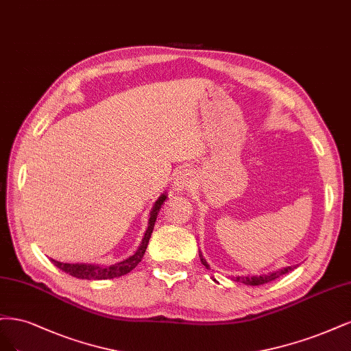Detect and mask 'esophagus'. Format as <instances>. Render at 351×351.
<instances>
[{
    "mask_svg": "<svg viewBox=\"0 0 351 351\" xmlns=\"http://www.w3.org/2000/svg\"><path fill=\"white\" fill-rule=\"evenodd\" d=\"M194 185H195V175L191 171V169H182V171H179L176 173L175 180H173L175 191H178V192L188 191L191 188H194Z\"/></svg>",
    "mask_w": 351,
    "mask_h": 351,
    "instance_id": "obj_1",
    "label": "esophagus"
}]
</instances>
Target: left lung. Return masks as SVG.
<instances>
[{"instance_id": "left-lung-1", "label": "left lung", "mask_w": 351, "mask_h": 351, "mask_svg": "<svg viewBox=\"0 0 351 351\" xmlns=\"http://www.w3.org/2000/svg\"><path fill=\"white\" fill-rule=\"evenodd\" d=\"M199 259L202 265H204L206 268H210V265L207 264V261L204 258H202V254L199 251ZM296 267H286V268H281L278 271H273V273H268V274H263V276H246V277H233L232 280L233 281H237V282H243V285L246 286H261V285H265V282H269L273 281L281 276H285L287 273H290V271L295 269Z\"/></svg>"}]
</instances>
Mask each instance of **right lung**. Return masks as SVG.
Segmentation results:
<instances>
[{
  "label": "right lung",
  "instance_id": "obj_1",
  "mask_svg": "<svg viewBox=\"0 0 351 351\" xmlns=\"http://www.w3.org/2000/svg\"><path fill=\"white\" fill-rule=\"evenodd\" d=\"M167 195L162 194L154 202V206L150 211V219H149V226H147V230L144 233L143 241L138 246V250L135 251L134 255H131L130 258L123 259L121 263L117 264H112V265H97V264H69V263H60V261H55V259H51L52 264L58 267L60 269L65 271L66 274H70L75 278H82V280H110V278H115V277H121V276H125L128 274L130 271H132L135 267H137L141 259L145 254L147 250V245H149L150 241V236L153 233L154 229V223L157 216H159V211L163 206V202L166 201Z\"/></svg>",
  "mask_w": 351,
  "mask_h": 351
}]
</instances>
